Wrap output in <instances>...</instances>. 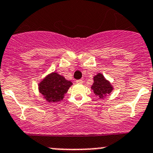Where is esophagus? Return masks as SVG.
Masks as SVG:
<instances>
[{
  "mask_svg": "<svg viewBox=\"0 0 153 153\" xmlns=\"http://www.w3.org/2000/svg\"><path fill=\"white\" fill-rule=\"evenodd\" d=\"M76 83H77V84H83V81L82 80V79H78V80H76Z\"/></svg>",
  "mask_w": 153,
  "mask_h": 153,
  "instance_id": "obj_1",
  "label": "esophagus"
}]
</instances>
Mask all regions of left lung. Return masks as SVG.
I'll list each match as a JSON object with an SVG mask.
<instances>
[{
    "instance_id": "obj_1",
    "label": "left lung",
    "mask_w": 153,
    "mask_h": 153,
    "mask_svg": "<svg viewBox=\"0 0 153 153\" xmlns=\"http://www.w3.org/2000/svg\"><path fill=\"white\" fill-rule=\"evenodd\" d=\"M91 90L97 97L103 99L112 93L113 86L108 79L105 78L103 74L99 73L93 76V83Z\"/></svg>"
}]
</instances>
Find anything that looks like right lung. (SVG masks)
<instances>
[{
    "label": "right lung",
    "mask_w": 153,
    "mask_h": 153,
    "mask_svg": "<svg viewBox=\"0 0 153 153\" xmlns=\"http://www.w3.org/2000/svg\"><path fill=\"white\" fill-rule=\"evenodd\" d=\"M73 83L56 72L47 75L38 83L39 92L48 102H56L64 98Z\"/></svg>",
    "instance_id": "right-lung-1"
}]
</instances>
